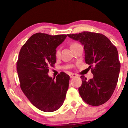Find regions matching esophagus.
Masks as SVG:
<instances>
[{"mask_svg":"<svg viewBox=\"0 0 128 128\" xmlns=\"http://www.w3.org/2000/svg\"><path fill=\"white\" fill-rule=\"evenodd\" d=\"M78 76V75L76 74H73V73H72V74H70V78H75V77H77Z\"/></svg>","mask_w":128,"mask_h":128,"instance_id":"esophagus-1","label":"esophagus"}]
</instances>
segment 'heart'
<instances>
[{"label":"heart","mask_w":128,"mask_h":128,"mask_svg":"<svg viewBox=\"0 0 128 128\" xmlns=\"http://www.w3.org/2000/svg\"><path fill=\"white\" fill-rule=\"evenodd\" d=\"M79 44L77 43V42H72L70 45V48L71 50H72L73 48H74V47H76L77 45ZM55 56L56 57V58H59V57H60V50H58V49H57L56 50H55Z\"/></svg>","instance_id":"obj_1"}]
</instances>
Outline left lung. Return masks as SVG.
Returning <instances> with one entry per match:
<instances>
[{
    "mask_svg": "<svg viewBox=\"0 0 128 128\" xmlns=\"http://www.w3.org/2000/svg\"><path fill=\"white\" fill-rule=\"evenodd\" d=\"M68 36L83 45L85 62L90 65L93 74V78L88 80L84 76L80 77V96L90 106L104 104L112 95L118 80L120 64L116 48L106 36L100 33L84 31Z\"/></svg>",
    "mask_w": 128,
    "mask_h": 128,
    "instance_id": "obj_1",
    "label": "left lung"
}]
</instances>
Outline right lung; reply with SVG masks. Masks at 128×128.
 Masks as SVG:
<instances>
[{
    "instance_id": "add662e5",
    "label": "right lung",
    "mask_w": 128,
    "mask_h": 128,
    "mask_svg": "<svg viewBox=\"0 0 128 128\" xmlns=\"http://www.w3.org/2000/svg\"><path fill=\"white\" fill-rule=\"evenodd\" d=\"M66 36L36 33L19 52L17 72L20 87L31 104L41 111H56L65 100L69 76L61 72L52 78L48 73L50 66L56 63V49Z\"/></svg>"
}]
</instances>
